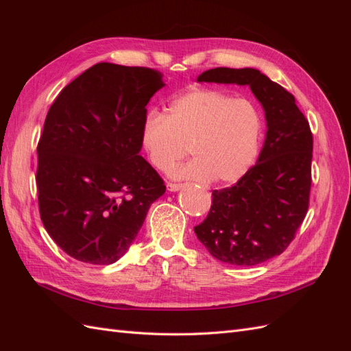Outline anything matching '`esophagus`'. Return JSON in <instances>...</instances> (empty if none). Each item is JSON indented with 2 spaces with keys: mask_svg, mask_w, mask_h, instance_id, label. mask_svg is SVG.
Listing matches in <instances>:
<instances>
[{
  "mask_svg": "<svg viewBox=\"0 0 351 351\" xmlns=\"http://www.w3.org/2000/svg\"><path fill=\"white\" fill-rule=\"evenodd\" d=\"M184 184H182V183H171V182H168L167 183V189L169 190V192H178L180 189H182Z\"/></svg>",
  "mask_w": 351,
  "mask_h": 351,
  "instance_id": "1",
  "label": "esophagus"
}]
</instances>
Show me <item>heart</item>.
Listing matches in <instances>:
<instances>
[{
    "label": "heart",
    "instance_id": "b5f03b06",
    "mask_svg": "<svg viewBox=\"0 0 351 351\" xmlns=\"http://www.w3.org/2000/svg\"><path fill=\"white\" fill-rule=\"evenodd\" d=\"M262 117L254 105L215 89H193L177 97L167 114L151 112L141 124V145L156 169H167L189 147L192 161L169 169L174 178L234 184L259 154Z\"/></svg>",
    "mask_w": 351,
    "mask_h": 351
}]
</instances>
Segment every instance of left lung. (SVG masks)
Instances as JSON below:
<instances>
[{"label": "left lung", "mask_w": 351, "mask_h": 351, "mask_svg": "<svg viewBox=\"0 0 351 351\" xmlns=\"http://www.w3.org/2000/svg\"><path fill=\"white\" fill-rule=\"evenodd\" d=\"M199 82L247 84L267 117L256 165L231 186L212 192V206L195 227L215 259L253 267L281 254L309 208L313 136L295 98L256 69L217 67Z\"/></svg>", "instance_id": "obj_1"}]
</instances>
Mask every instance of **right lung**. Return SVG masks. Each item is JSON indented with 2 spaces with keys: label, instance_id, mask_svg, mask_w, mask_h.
I'll return each mask as SVG.
<instances>
[{
  "label": "right lung",
  "instance_id": "add662e5",
  "mask_svg": "<svg viewBox=\"0 0 351 351\" xmlns=\"http://www.w3.org/2000/svg\"><path fill=\"white\" fill-rule=\"evenodd\" d=\"M162 86L156 70L98 62L51 105L38 142L39 214L76 261H119L165 192L139 155L146 105Z\"/></svg>",
  "mask_w": 351,
  "mask_h": 351
}]
</instances>
